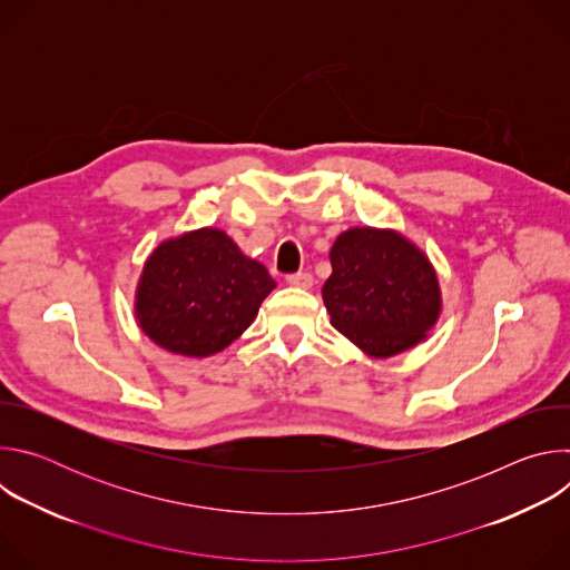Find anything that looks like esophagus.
Listing matches in <instances>:
<instances>
[{"label": "esophagus", "instance_id": "34e87169", "mask_svg": "<svg viewBox=\"0 0 570 570\" xmlns=\"http://www.w3.org/2000/svg\"><path fill=\"white\" fill-rule=\"evenodd\" d=\"M286 282L295 288H311L313 286V275L311 273H293L286 277Z\"/></svg>", "mask_w": 570, "mask_h": 570}]
</instances>
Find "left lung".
I'll return each mask as SVG.
<instances>
[{
    "instance_id": "obj_1",
    "label": "left lung",
    "mask_w": 570,
    "mask_h": 570,
    "mask_svg": "<svg viewBox=\"0 0 570 570\" xmlns=\"http://www.w3.org/2000/svg\"><path fill=\"white\" fill-rule=\"evenodd\" d=\"M330 259L322 299L345 338L376 358L426 338L442 297L431 262L411 240L392 229L352 227L336 238Z\"/></svg>"
}]
</instances>
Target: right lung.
I'll list each match as a JSON object with an SVG mask.
<instances>
[{
    "instance_id": "1",
    "label": "right lung",
    "mask_w": 570,
    "mask_h": 570,
    "mask_svg": "<svg viewBox=\"0 0 570 570\" xmlns=\"http://www.w3.org/2000/svg\"><path fill=\"white\" fill-rule=\"evenodd\" d=\"M275 288L220 229L203 227L159 243L148 257L135 313L144 334L174 354L212 356L246 332Z\"/></svg>"
}]
</instances>
